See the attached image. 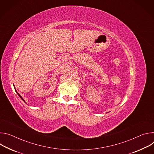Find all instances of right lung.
<instances>
[{
  "instance_id": "1",
  "label": "right lung",
  "mask_w": 154,
  "mask_h": 154,
  "mask_svg": "<svg viewBox=\"0 0 154 154\" xmlns=\"http://www.w3.org/2000/svg\"><path fill=\"white\" fill-rule=\"evenodd\" d=\"M16 93H17V94H18V96H19V97H20V98H21V100H23V101H24V102H25V103H26V101H25V100H24V99H23V97H21V95H20V94H18V92H17V91H16Z\"/></svg>"
}]
</instances>
